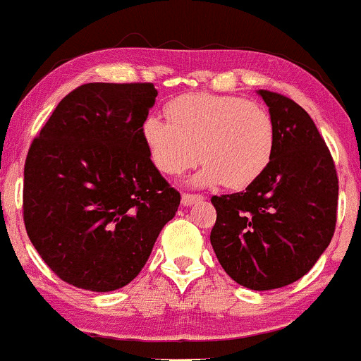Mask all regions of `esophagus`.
Wrapping results in <instances>:
<instances>
[{
    "instance_id": "obj_1",
    "label": "esophagus",
    "mask_w": 361,
    "mask_h": 361,
    "mask_svg": "<svg viewBox=\"0 0 361 361\" xmlns=\"http://www.w3.org/2000/svg\"><path fill=\"white\" fill-rule=\"evenodd\" d=\"M202 199H204V195H200V193L185 192L183 195H181V204H183V206H192V204L200 202Z\"/></svg>"
}]
</instances>
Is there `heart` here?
I'll use <instances>...</instances> for the list:
<instances>
[{
  "mask_svg": "<svg viewBox=\"0 0 361 361\" xmlns=\"http://www.w3.org/2000/svg\"><path fill=\"white\" fill-rule=\"evenodd\" d=\"M167 121L149 117L143 140L152 162L164 174H180L204 161L197 185L223 183L240 190L252 185L270 164L275 123L270 111L240 97L190 93L171 100Z\"/></svg>",
  "mask_w": 361,
  "mask_h": 361,
  "instance_id": "obj_1",
  "label": "heart"
}]
</instances>
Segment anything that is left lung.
<instances>
[{"label":"left lung","instance_id":"8db88e82","mask_svg":"<svg viewBox=\"0 0 361 361\" xmlns=\"http://www.w3.org/2000/svg\"><path fill=\"white\" fill-rule=\"evenodd\" d=\"M259 94L275 123L273 157L244 192L211 197V245L235 282L270 290L305 276L331 244L339 180L308 112L286 94Z\"/></svg>","mask_w":361,"mask_h":361}]
</instances>
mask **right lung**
Returning a JSON list of instances; mask_svg holds the SVG:
<instances>
[{"label": "right lung", "mask_w": 361, "mask_h": 361, "mask_svg": "<svg viewBox=\"0 0 361 361\" xmlns=\"http://www.w3.org/2000/svg\"><path fill=\"white\" fill-rule=\"evenodd\" d=\"M152 82H88L60 100L29 147L24 223L41 259L79 289L128 286L180 206L150 161Z\"/></svg>", "instance_id": "right-lung-1"}]
</instances>
